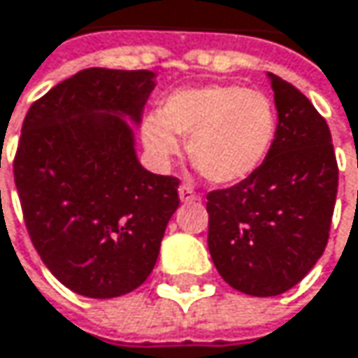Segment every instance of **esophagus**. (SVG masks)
<instances>
[{
  "instance_id": "obj_1",
  "label": "esophagus",
  "mask_w": 358,
  "mask_h": 358,
  "mask_svg": "<svg viewBox=\"0 0 358 358\" xmlns=\"http://www.w3.org/2000/svg\"><path fill=\"white\" fill-rule=\"evenodd\" d=\"M178 196L182 203H192V201H196V199H199V194L194 192V188H192V186H188V184H182V186H180Z\"/></svg>"
}]
</instances>
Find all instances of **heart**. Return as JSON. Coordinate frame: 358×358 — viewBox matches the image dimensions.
<instances>
[{
  "instance_id": "b5f03b06",
  "label": "heart",
  "mask_w": 358,
  "mask_h": 358,
  "mask_svg": "<svg viewBox=\"0 0 358 358\" xmlns=\"http://www.w3.org/2000/svg\"><path fill=\"white\" fill-rule=\"evenodd\" d=\"M151 157L170 164L180 153L178 136L194 168L213 184H236L267 159L278 136L273 101L241 85H203L172 93L143 122Z\"/></svg>"
}]
</instances>
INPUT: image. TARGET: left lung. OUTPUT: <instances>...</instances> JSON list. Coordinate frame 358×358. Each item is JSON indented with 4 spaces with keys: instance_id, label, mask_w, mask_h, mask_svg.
<instances>
[{
    "instance_id": "left-lung-1",
    "label": "left lung",
    "mask_w": 358,
    "mask_h": 358,
    "mask_svg": "<svg viewBox=\"0 0 358 358\" xmlns=\"http://www.w3.org/2000/svg\"><path fill=\"white\" fill-rule=\"evenodd\" d=\"M278 136L265 164L236 186L207 194V245L220 275L238 292L278 296L323 255L338 194L331 134L290 83L267 72Z\"/></svg>"
}]
</instances>
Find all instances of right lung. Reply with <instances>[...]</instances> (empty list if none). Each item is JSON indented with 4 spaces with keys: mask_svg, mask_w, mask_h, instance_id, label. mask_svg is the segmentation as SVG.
<instances>
[{
    "mask_svg": "<svg viewBox=\"0 0 358 358\" xmlns=\"http://www.w3.org/2000/svg\"><path fill=\"white\" fill-rule=\"evenodd\" d=\"M155 72L87 68L35 101L14 180L27 230L47 269L72 292L115 299L153 271L178 178L145 170L134 126Z\"/></svg>",
    "mask_w": 358,
    "mask_h": 358,
    "instance_id": "add662e5",
    "label": "right lung"
}]
</instances>
